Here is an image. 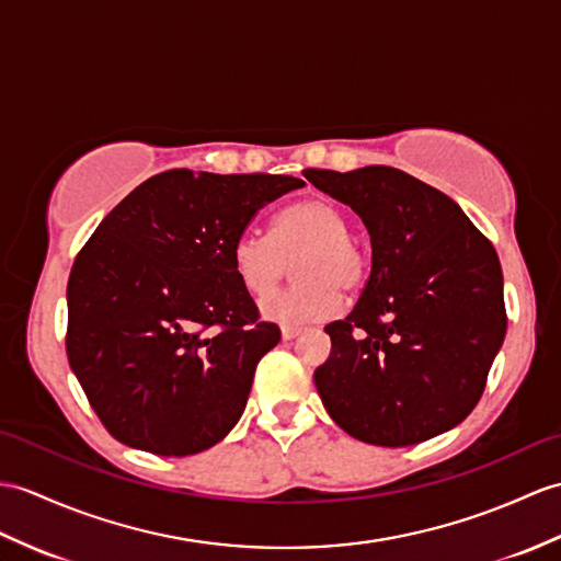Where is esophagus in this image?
I'll return each instance as SVG.
<instances>
[{
    "label": "esophagus",
    "mask_w": 561,
    "mask_h": 561,
    "mask_svg": "<svg viewBox=\"0 0 561 561\" xmlns=\"http://www.w3.org/2000/svg\"><path fill=\"white\" fill-rule=\"evenodd\" d=\"M304 330L301 328H291V324H286V328H282V340L289 342V340H296L298 334H301Z\"/></svg>",
    "instance_id": "34e87169"
}]
</instances>
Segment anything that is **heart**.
<instances>
[{
	"label": "heart",
	"instance_id": "b5f03b06",
	"mask_svg": "<svg viewBox=\"0 0 561 561\" xmlns=\"http://www.w3.org/2000/svg\"><path fill=\"white\" fill-rule=\"evenodd\" d=\"M294 263V282L260 298V312L270 322L304 324L330 318L346 296L358 294L368 277V260L348 237V219L332 201L294 203L275 219L272 233L243 229L231 243V265L243 289L263 296L279 284L286 257Z\"/></svg>",
	"mask_w": 561,
	"mask_h": 561
}]
</instances>
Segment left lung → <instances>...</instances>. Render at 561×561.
I'll list each match as a JSON object with an SVG mask.
<instances>
[{"mask_svg":"<svg viewBox=\"0 0 561 561\" xmlns=\"http://www.w3.org/2000/svg\"><path fill=\"white\" fill-rule=\"evenodd\" d=\"M370 233L358 304L324 328L330 358L312 375L344 433L409 447L457 427L483 394L506 332L492 243L449 195L394 167L306 169Z\"/></svg>","mask_w":561,"mask_h":561,"instance_id":"obj_1","label":"left lung"}]
</instances>
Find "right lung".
Returning <instances> with one entry per match:
<instances>
[{
	"mask_svg": "<svg viewBox=\"0 0 561 561\" xmlns=\"http://www.w3.org/2000/svg\"><path fill=\"white\" fill-rule=\"evenodd\" d=\"M306 186L282 174L172 169L100 221L67 286V354L90 407L126 447L191 457L225 439L279 328L231 265L253 215Z\"/></svg>",
	"mask_w": 561,
	"mask_h": 561,
	"instance_id": "right-lung-1",
	"label": "right lung"
}]
</instances>
